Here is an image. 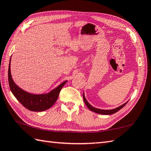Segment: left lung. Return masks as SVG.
<instances>
[{
  "label": "left lung",
  "mask_w": 151,
  "mask_h": 151,
  "mask_svg": "<svg viewBox=\"0 0 151 151\" xmlns=\"http://www.w3.org/2000/svg\"><path fill=\"white\" fill-rule=\"evenodd\" d=\"M83 99H84V101L86 105L87 106L88 108L90 109V111L94 112V113H98V114H105V115H108V114H113L115 113H116V112L119 111V110H120L121 109H122V107H124L125 106V105L127 103H128V101H127L126 103H124L123 105L119 106V107H118L116 108H115L114 109H110V110H103V109H97V108H95L93 107V106H91L89 103L88 102V101L86 100V97L84 96V93H83Z\"/></svg>",
  "instance_id": "8db88e82"
}]
</instances>
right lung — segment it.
Instances as JSON below:
<instances>
[{
    "instance_id": "right-lung-1",
    "label": "right lung",
    "mask_w": 151,
    "mask_h": 151,
    "mask_svg": "<svg viewBox=\"0 0 151 151\" xmlns=\"http://www.w3.org/2000/svg\"><path fill=\"white\" fill-rule=\"evenodd\" d=\"M10 61L8 67V82L11 91L16 98L26 109L31 111H44L51 107L57 101L61 88L66 84L67 81L62 82L57 88L48 93L33 94L27 92L17 86L14 82L11 75Z\"/></svg>"
}]
</instances>
